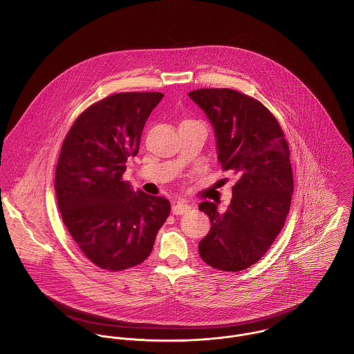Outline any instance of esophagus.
Masks as SVG:
<instances>
[{
	"mask_svg": "<svg viewBox=\"0 0 354 354\" xmlns=\"http://www.w3.org/2000/svg\"><path fill=\"white\" fill-rule=\"evenodd\" d=\"M189 209H191V205L184 201H178V202L174 203L171 207V212L174 215H183V214L188 212Z\"/></svg>",
	"mask_w": 354,
	"mask_h": 354,
	"instance_id": "esophagus-1",
	"label": "esophagus"
}]
</instances>
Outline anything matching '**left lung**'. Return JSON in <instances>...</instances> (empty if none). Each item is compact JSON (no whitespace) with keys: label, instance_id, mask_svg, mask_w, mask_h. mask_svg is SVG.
Masks as SVG:
<instances>
[{"label":"left lung","instance_id":"8db88e82","mask_svg":"<svg viewBox=\"0 0 354 354\" xmlns=\"http://www.w3.org/2000/svg\"><path fill=\"white\" fill-rule=\"evenodd\" d=\"M189 98L207 115L218 160L237 177L227 209L202 202L211 227L199 243L203 260L241 271L268 251L285 225L293 195L289 147L277 118L256 100L229 88H201Z\"/></svg>","mask_w":354,"mask_h":354}]
</instances>
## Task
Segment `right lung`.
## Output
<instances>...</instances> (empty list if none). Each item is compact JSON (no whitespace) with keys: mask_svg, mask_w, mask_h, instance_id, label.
<instances>
[{"mask_svg":"<svg viewBox=\"0 0 354 354\" xmlns=\"http://www.w3.org/2000/svg\"><path fill=\"white\" fill-rule=\"evenodd\" d=\"M160 93H121L94 103L68 132L55 169V196L69 234L94 264L121 271L145 261L170 214L162 196L122 181L139 152Z\"/></svg>","mask_w":354,"mask_h":354,"instance_id":"right-lung-1","label":"right lung"}]
</instances>
